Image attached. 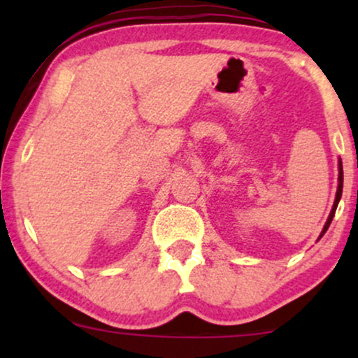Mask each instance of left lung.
I'll return each instance as SVG.
<instances>
[{
  "label": "left lung",
  "mask_w": 358,
  "mask_h": 358,
  "mask_svg": "<svg viewBox=\"0 0 358 358\" xmlns=\"http://www.w3.org/2000/svg\"><path fill=\"white\" fill-rule=\"evenodd\" d=\"M342 190H343V168H342V159H338V187H336L335 202H334V207H331V212H330V215H328L327 222H324V225H323V231H322V234H320V237H318V239H322V237H323V234L328 231V227H330L331 220H334L335 210H336V207H338V202H340V199H342Z\"/></svg>",
  "instance_id": "obj_1"
}]
</instances>
